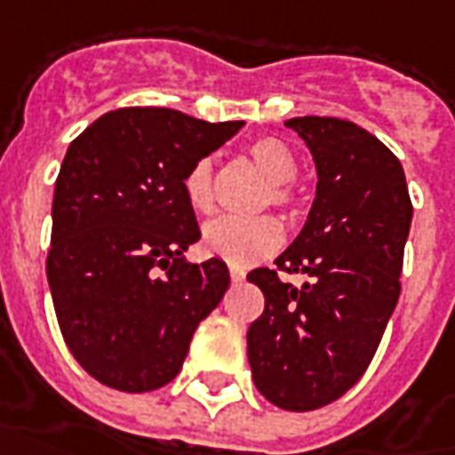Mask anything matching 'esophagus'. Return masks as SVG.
I'll return each mask as SVG.
<instances>
[{
    "mask_svg": "<svg viewBox=\"0 0 455 455\" xmlns=\"http://www.w3.org/2000/svg\"><path fill=\"white\" fill-rule=\"evenodd\" d=\"M228 275H231V282H234V284H238V282H243L245 279V272L241 270V267H228Z\"/></svg>",
    "mask_w": 455,
    "mask_h": 455,
    "instance_id": "obj_1",
    "label": "esophagus"
}]
</instances>
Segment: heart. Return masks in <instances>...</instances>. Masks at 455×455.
<instances>
[{
	"mask_svg": "<svg viewBox=\"0 0 455 455\" xmlns=\"http://www.w3.org/2000/svg\"><path fill=\"white\" fill-rule=\"evenodd\" d=\"M248 156L270 180L265 202L294 212L299 207V190L294 178L299 173V156L279 137H258L248 144ZM183 193L188 204L200 214L214 210L217 195V168L212 156H202L188 168L183 178ZM284 231L275 217H219L202 228L200 248L210 258L228 262L231 267H251L265 260L282 245Z\"/></svg>",
	"mask_w": 455,
	"mask_h": 455,
	"instance_id": "heart-1",
	"label": "heart"
}]
</instances>
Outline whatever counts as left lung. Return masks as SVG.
Wrapping results in <instances>:
<instances>
[{
    "label": "left lung",
    "instance_id": "left-lung-1",
    "mask_svg": "<svg viewBox=\"0 0 455 455\" xmlns=\"http://www.w3.org/2000/svg\"><path fill=\"white\" fill-rule=\"evenodd\" d=\"M287 127L308 144L318 188L277 267L248 275L265 296L248 362L272 405L308 412L345 395L371 364L398 304L412 202L398 156L364 127L315 116ZM279 271L309 279L294 288Z\"/></svg>",
    "mask_w": 455,
    "mask_h": 455
}]
</instances>
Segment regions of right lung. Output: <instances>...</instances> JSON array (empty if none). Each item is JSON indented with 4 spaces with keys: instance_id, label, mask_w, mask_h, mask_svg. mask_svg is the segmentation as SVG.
<instances>
[{
    "instance_id": "right-lung-1",
    "label": "right lung",
    "mask_w": 455,
    "mask_h": 455,
    "mask_svg": "<svg viewBox=\"0 0 455 455\" xmlns=\"http://www.w3.org/2000/svg\"><path fill=\"white\" fill-rule=\"evenodd\" d=\"M241 127L171 108H117L69 144L45 270L67 347L108 388L144 393L173 381L228 289L219 258L183 260L200 238L183 178Z\"/></svg>"
}]
</instances>
